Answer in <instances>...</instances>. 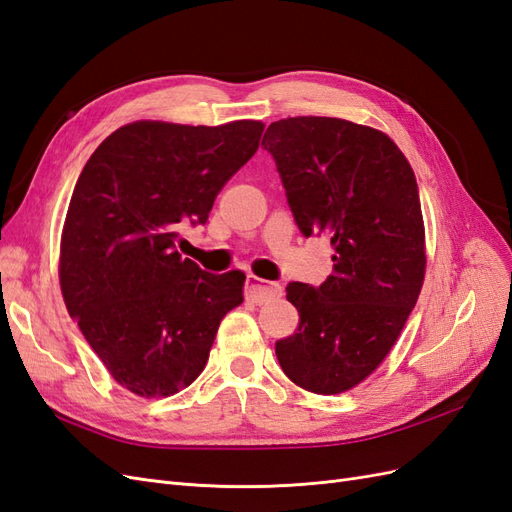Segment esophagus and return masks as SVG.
I'll list each match as a JSON object with an SVG mask.
<instances>
[{"instance_id":"34e87169","label":"esophagus","mask_w":512,"mask_h":512,"mask_svg":"<svg viewBox=\"0 0 512 512\" xmlns=\"http://www.w3.org/2000/svg\"><path fill=\"white\" fill-rule=\"evenodd\" d=\"M277 297H282V286L280 284L258 280L256 275H247V284H245V299L247 301L262 305V303H267V301L277 299Z\"/></svg>"}]
</instances>
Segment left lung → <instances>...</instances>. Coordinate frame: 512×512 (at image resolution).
<instances>
[{"label":"left lung","instance_id":"1","mask_svg":"<svg viewBox=\"0 0 512 512\" xmlns=\"http://www.w3.org/2000/svg\"><path fill=\"white\" fill-rule=\"evenodd\" d=\"M305 237H331L333 271L292 282L299 329L275 342L284 374L339 395L374 374L425 280V224L414 170L384 132L337 117H288L262 138Z\"/></svg>","mask_w":512,"mask_h":512}]
</instances>
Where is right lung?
I'll return each instance as SVG.
<instances>
[{"instance_id": "add662e5", "label": "right lung", "mask_w": 512, "mask_h": 512, "mask_svg": "<svg viewBox=\"0 0 512 512\" xmlns=\"http://www.w3.org/2000/svg\"><path fill=\"white\" fill-rule=\"evenodd\" d=\"M265 123L134 121L91 153L59 245L68 314L123 389L170 397L205 369L222 318L243 303L245 273L211 275L181 258L185 222L250 160Z\"/></svg>"}]
</instances>
